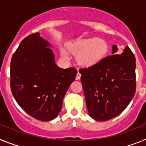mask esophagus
Listing matches in <instances>:
<instances>
[{"label": "esophagus", "mask_w": 146, "mask_h": 146, "mask_svg": "<svg viewBox=\"0 0 146 146\" xmlns=\"http://www.w3.org/2000/svg\"><path fill=\"white\" fill-rule=\"evenodd\" d=\"M81 76H82V75H81L80 72L78 71V73H77V75H76V79H80Z\"/></svg>", "instance_id": "1"}]
</instances>
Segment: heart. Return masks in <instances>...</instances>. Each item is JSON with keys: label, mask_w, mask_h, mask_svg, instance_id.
Masks as SVG:
<instances>
[{"label": "heart", "mask_w": 146, "mask_h": 146, "mask_svg": "<svg viewBox=\"0 0 146 146\" xmlns=\"http://www.w3.org/2000/svg\"><path fill=\"white\" fill-rule=\"evenodd\" d=\"M73 53L79 54V60L84 64H92L96 63L103 57L106 51V45L104 42L98 38H89L81 40L70 46ZM63 56H67L64 50L62 51Z\"/></svg>", "instance_id": "heart-1"}]
</instances>
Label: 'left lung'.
<instances>
[{"mask_svg":"<svg viewBox=\"0 0 146 146\" xmlns=\"http://www.w3.org/2000/svg\"><path fill=\"white\" fill-rule=\"evenodd\" d=\"M111 54L79 70L89 115L98 121L118 116L136 92V62L131 49L126 46L119 54L115 45Z\"/></svg>","mask_w":146,"mask_h":146,"instance_id":"1","label":"left lung"}]
</instances>
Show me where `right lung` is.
I'll use <instances>...</instances> for the list:
<instances>
[{"label": "right lung", "instance_id": "1", "mask_svg": "<svg viewBox=\"0 0 146 146\" xmlns=\"http://www.w3.org/2000/svg\"><path fill=\"white\" fill-rule=\"evenodd\" d=\"M48 42L39 33L24 38L11 61L10 86L15 99L26 113L41 121L55 118L77 70L56 64Z\"/></svg>", "mask_w": 146, "mask_h": 146}]
</instances>
